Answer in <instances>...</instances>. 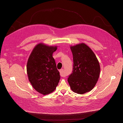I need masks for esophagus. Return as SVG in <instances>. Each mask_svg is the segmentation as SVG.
Wrapping results in <instances>:
<instances>
[{"label": "esophagus", "instance_id": "34e87169", "mask_svg": "<svg viewBox=\"0 0 123 123\" xmlns=\"http://www.w3.org/2000/svg\"><path fill=\"white\" fill-rule=\"evenodd\" d=\"M59 72H60V75L62 77H65V75L64 73V69H61L59 70Z\"/></svg>", "mask_w": 123, "mask_h": 123}]
</instances>
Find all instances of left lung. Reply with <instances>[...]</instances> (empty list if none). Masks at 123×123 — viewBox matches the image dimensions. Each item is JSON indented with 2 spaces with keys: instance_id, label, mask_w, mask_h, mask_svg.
I'll return each instance as SVG.
<instances>
[{
  "instance_id": "obj_1",
  "label": "left lung",
  "mask_w": 123,
  "mask_h": 123,
  "mask_svg": "<svg viewBox=\"0 0 123 123\" xmlns=\"http://www.w3.org/2000/svg\"><path fill=\"white\" fill-rule=\"evenodd\" d=\"M74 60L73 73L68 79L71 90L83 94L92 91L100 76L99 62L92 49L84 43L71 46Z\"/></svg>"
}]
</instances>
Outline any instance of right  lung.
Instances as JSON below:
<instances>
[{"label":"right lung","instance_id":"add662e5","mask_svg":"<svg viewBox=\"0 0 123 123\" xmlns=\"http://www.w3.org/2000/svg\"><path fill=\"white\" fill-rule=\"evenodd\" d=\"M57 48V46L40 43L33 49L28 60L27 73L29 80L35 90L43 95L53 92L60 79L52 57Z\"/></svg>","mask_w":123,"mask_h":123}]
</instances>
